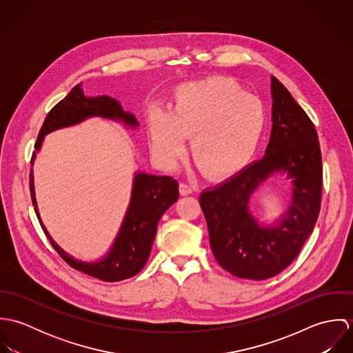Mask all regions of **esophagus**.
Wrapping results in <instances>:
<instances>
[{"mask_svg": "<svg viewBox=\"0 0 353 353\" xmlns=\"http://www.w3.org/2000/svg\"><path fill=\"white\" fill-rule=\"evenodd\" d=\"M179 193L182 196H189V194L193 193V188L189 183H186V182H181L179 183Z\"/></svg>", "mask_w": 353, "mask_h": 353, "instance_id": "esophagus-1", "label": "esophagus"}]
</instances>
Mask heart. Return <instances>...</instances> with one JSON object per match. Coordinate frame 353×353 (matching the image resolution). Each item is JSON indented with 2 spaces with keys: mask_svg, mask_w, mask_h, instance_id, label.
<instances>
[{
  "mask_svg": "<svg viewBox=\"0 0 353 353\" xmlns=\"http://www.w3.org/2000/svg\"><path fill=\"white\" fill-rule=\"evenodd\" d=\"M266 122L263 101L235 80L216 76L179 85L168 112H152L148 130L152 151L161 161L174 163L190 136V153L202 172L224 178L252 159Z\"/></svg>",
  "mask_w": 353,
  "mask_h": 353,
  "instance_id": "1",
  "label": "heart"
}]
</instances>
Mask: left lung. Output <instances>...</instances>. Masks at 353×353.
Segmentation results:
<instances>
[{
	"label": "left lung",
	"mask_w": 353,
	"mask_h": 353,
	"mask_svg": "<svg viewBox=\"0 0 353 353\" xmlns=\"http://www.w3.org/2000/svg\"><path fill=\"white\" fill-rule=\"evenodd\" d=\"M272 97L273 126L265 156L200 197L213 255L223 269L241 279H270L291 265L321 209L322 156L315 126L273 76ZM280 170L293 178V201L279 226L263 229L250 214V196Z\"/></svg>",
	"instance_id": "obj_1"
}]
</instances>
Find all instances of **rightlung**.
<instances>
[{"label": "right lung", "instance_id": "1", "mask_svg": "<svg viewBox=\"0 0 353 353\" xmlns=\"http://www.w3.org/2000/svg\"><path fill=\"white\" fill-rule=\"evenodd\" d=\"M94 115L110 119H121L129 126L139 125L134 115L125 112L115 99L105 95L98 98H85L80 84H77L49 111L38 134L35 150H41L43 137L48 133L65 126L76 125ZM35 154L37 153L34 152L31 164H34ZM30 192L32 205L35 206V212L38 214L32 171L30 172ZM178 182L172 176H156L144 172L137 174L134 178L130 205L117 241L111 252L99 262L88 263L72 258L51 239L42 221L41 225L54 250L69 266L103 281H121L136 276L145 266L151 254L157 223L163 213L178 200Z\"/></svg>", "mask_w": 353, "mask_h": 353}]
</instances>
